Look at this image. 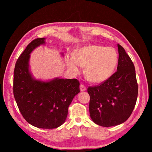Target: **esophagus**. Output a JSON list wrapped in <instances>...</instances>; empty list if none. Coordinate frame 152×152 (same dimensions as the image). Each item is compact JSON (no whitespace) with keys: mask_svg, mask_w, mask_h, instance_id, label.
Wrapping results in <instances>:
<instances>
[{"mask_svg":"<svg viewBox=\"0 0 152 152\" xmlns=\"http://www.w3.org/2000/svg\"><path fill=\"white\" fill-rule=\"evenodd\" d=\"M80 91H86V88L83 84H81L80 86Z\"/></svg>","mask_w":152,"mask_h":152,"instance_id":"esophagus-1","label":"esophagus"}]
</instances>
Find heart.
<instances>
[{
	"label": "heart",
	"instance_id": "b5f03b06",
	"mask_svg": "<svg viewBox=\"0 0 152 152\" xmlns=\"http://www.w3.org/2000/svg\"><path fill=\"white\" fill-rule=\"evenodd\" d=\"M118 57L114 48L100 46L82 48L68 57L66 63L69 69L78 73L80 66L86 68V76L93 83H102L110 78L118 64Z\"/></svg>",
	"mask_w": 152,
	"mask_h": 152
}]
</instances>
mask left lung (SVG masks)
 <instances>
[{
    "label": "left lung",
    "mask_w": 152,
    "mask_h": 152,
    "mask_svg": "<svg viewBox=\"0 0 152 152\" xmlns=\"http://www.w3.org/2000/svg\"><path fill=\"white\" fill-rule=\"evenodd\" d=\"M117 71L99 86L89 87V114L95 124L112 127L125 122L136 104L138 84L133 61L118 44Z\"/></svg>",
    "instance_id": "obj_1"
}]
</instances>
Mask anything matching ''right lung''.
Listing matches in <instances>:
<instances>
[{
    "label": "right lung",
    "instance_id": "right-lung-1",
    "mask_svg": "<svg viewBox=\"0 0 152 152\" xmlns=\"http://www.w3.org/2000/svg\"><path fill=\"white\" fill-rule=\"evenodd\" d=\"M45 39L32 41L19 57L14 72L13 91L19 111L28 124L38 128L54 129L65 121L69 106L80 93V82L77 79L42 82L33 78L28 64L30 53L44 44Z\"/></svg>",
    "mask_w": 152,
    "mask_h": 152
}]
</instances>
